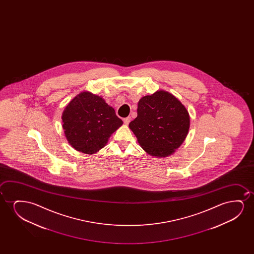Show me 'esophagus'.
Here are the masks:
<instances>
[{
    "instance_id": "34e87169",
    "label": "esophagus",
    "mask_w": 254,
    "mask_h": 254,
    "mask_svg": "<svg viewBox=\"0 0 254 254\" xmlns=\"http://www.w3.org/2000/svg\"><path fill=\"white\" fill-rule=\"evenodd\" d=\"M130 122H131V117H127V118L123 119V122H124L125 125H128Z\"/></svg>"
}]
</instances>
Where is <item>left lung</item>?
Here are the masks:
<instances>
[{"label": "left lung", "mask_w": 254, "mask_h": 254, "mask_svg": "<svg viewBox=\"0 0 254 254\" xmlns=\"http://www.w3.org/2000/svg\"><path fill=\"white\" fill-rule=\"evenodd\" d=\"M137 117L129 128L149 155L164 158L173 154L187 138L190 127L188 109L174 94L164 90L141 98Z\"/></svg>", "instance_id": "1"}]
</instances>
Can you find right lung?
I'll use <instances>...</instances> for the list:
<instances>
[{
    "label": "right lung",
    "instance_id": "obj_1",
    "mask_svg": "<svg viewBox=\"0 0 254 254\" xmlns=\"http://www.w3.org/2000/svg\"><path fill=\"white\" fill-rule=\"evenodd\" d=\"M63 128L67 142L80 153L94 154L103 148L112 133L123 124L104 99L84 91L63 113Z\"/></svg>",
    "mask_w": 254,
    "mask_h": 254
}]
</instances>
